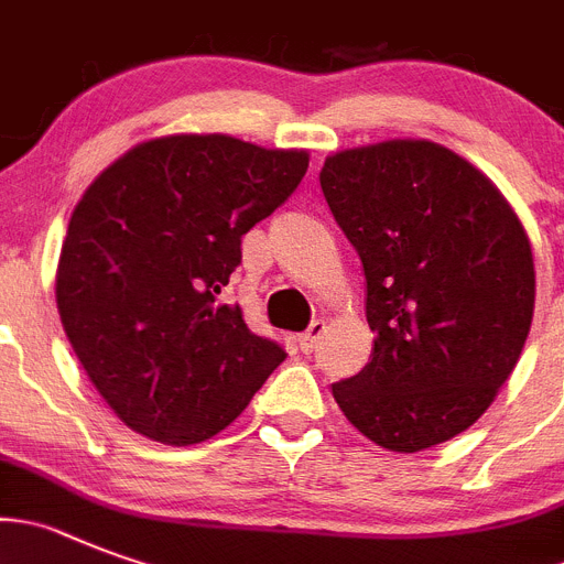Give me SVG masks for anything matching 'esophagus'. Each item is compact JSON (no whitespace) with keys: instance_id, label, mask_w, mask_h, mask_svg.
Segmentation results:
<instances>
[{"instance_id":"1","label":"esophagus","mask_w":564,"mask_h":564,"mask_svg":"<svg viewBox=\"0 0 564 564\" xmlns=\"http://www.w3.org/2000/svg\"><path fill=\"white\" fill-rule=\"evenodd\" d=\"M324 329H327V324H324V322H313V324H310L307 333L299 335V349H302L304 355L313 352V349H316V346H318V340H322Z\"/></svg>"}]
</instances>
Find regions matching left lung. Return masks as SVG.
<instances>
[{
  "label": "left lung",
  "instance_id": "8db88e82",
  "mask_svg": "<svg viewBox=\"0 0 564 564\" xmlns=\"http://www.w3.org/2000/svg\"><path fill=\"white\" fill-rule=\"evenodd\" d=\"M335 224L364 262L371 360L333 383L375 444L416 453L467 431L518 366L534 257L509 200L467 159L394 139L324 162Z\"/></svg>",
  "mask_w": 564,
  "mask_h": 564
}]
</instances>
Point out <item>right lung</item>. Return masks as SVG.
I'll list each match as a JSON object with an SVG mask.
<instances>
[{
  "label": "right lung",
  "instance_id": "1",
  "mask_svg": "<svg viewBox=\"0 0 564 564\" xmlns=\"http://www.w3.org/2000/svg\"><path fill=\"white\" fill-rule=\"evenodd\" d=\"M307 162L304 151L181 133L137 144L83 193L55 299L77 360L131 431L206 442L285 360L220 291L242 235L291 198Z\"/></svg>",
  "mask_w": 564,
  "mask_h": 564
}]
</instances>
